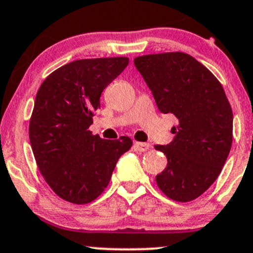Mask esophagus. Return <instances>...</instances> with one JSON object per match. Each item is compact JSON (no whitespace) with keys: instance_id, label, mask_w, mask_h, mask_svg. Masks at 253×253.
<instances>
[{"instance_id":"obj_1","label":"esophagus","mask_w":253,"mask_h":253,"mask_svg":"<svg viewBox=\"0 0 253 253\" xmlns=\"http://www.w3.org/2000/svg\"><path fill=\"white\" fill-rule=\"evenodd\" d=\"M134 148L139 152H146L151 148V144L149 143H143V142H134Z\"/></svg>"}]
</instances>
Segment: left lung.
Masks as SVG:
<instances>
[{
  "mask_svg": "<svg viewBox=\"0 0 253 253\" xmlns=\"http://www.w3.org/2000/svg\"><path fill=\"white\" fill-rule=\"evenodd\" d=\"M133 61L159 111L178 119L173 141L154 146L168 159L156 176L158 188L175 202H192L216 180L231 149L229 100L212 73L189 54H148Z\"/></svg>",
  "mask_w": 253,
  "mask_h": 253,
  "instance_id": "obj_1",
  "label": "left lung"
}]
</instances>
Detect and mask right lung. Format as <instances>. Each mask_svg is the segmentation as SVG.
<instances>
[{"mask_svg":"<svg viewBox=\"0 0 253 253\" xmlns=\"http://www.w3.org/2000/svg\"><path fill=\"white\" fill-rule=\"evenodd\" d=\"M127 65L126 56L72 61L46 77L37 92L29 141L42 175L61 199H96L131 148L129 137L102 139L89 131L101 92Z\"/></svg>","mask_w":253,"mask_h":253,"instance_id":"right-lung-1","label":"right lung"}]
</instances>
